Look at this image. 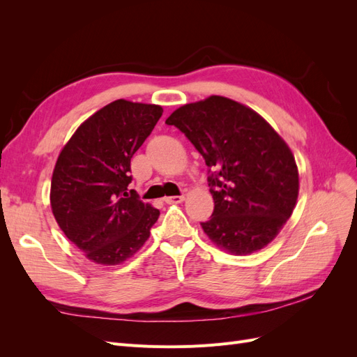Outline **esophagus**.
<instances>
[{
  "label": "esophagus",
  "instance_id": "obj_1",
  "mask_svg": "<svg viewBox=\"0 0 357 357\" xmlns=\"http://www.w3.org/2000/svg\"><path fill=\"white\" fill-rule=\"evenodd\" d=\"M164 201H165L167 204H180V202L185 201V197H183V195H178V197H167V198H164Z\"/></svg>",
  "mask_w": 357,
  "mask_h": 357
}]
</instances>
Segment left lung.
<instances>
[{
    "label": "left lung",
    "mask_w": 357,
    "mask_h": 357,
    "mask_svg": "<svg viewBox=\"0 0 357 357\" xmlns=\"http://www.w3.org/2000/svg\"><path fill=\"white\" fill-rule=\"evenodd\" d=\"M174 125L205 159L214 199L208 238L234 255L271 243L295 208L298 167L290 149L262 116L225 96L186 104Z\"/></svg>",
    "instance_id": "obj_1"
}]
</instances>
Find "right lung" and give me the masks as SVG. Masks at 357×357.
<instances>
[{
	"mask_svg": "<svg viewBox=\"0 0 357 357\" xmlns=\"http://www.w3.org/2000/svg\"><path fill=\"white\" fill-rule=\"evenodd\" d=\"M160 105L117 100L84 121L58 156L50 205L67 238L86 257L117 265L150 236L159 210L134 189L131 158L160 119Z\"/></svg>",
	"mask_w": 357,
	"mask_h": 357,
	"instance_id": "obj_1",
	"label": "right lung"
}]
</instances>
